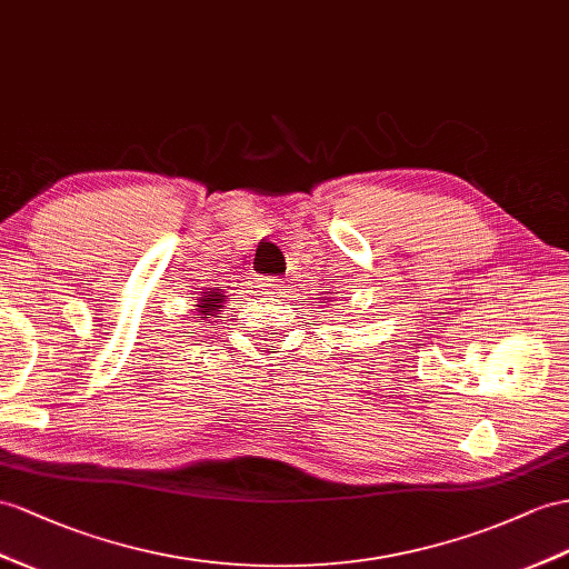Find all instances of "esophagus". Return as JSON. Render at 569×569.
<instances>
[{"label": "esophagus", "instance_id": "1", "mask_svg": "<svg viewBox=\"0 0 569 569\" xmlns=\"http://www.w3.org/2000/svg\"><path fill=\"white\" fill-rule=\"evenodd\" d=\"M283 279L281 276H264V279H261V288H264V293H269V296H279L281 290H283Z\"/></svg>", "mask_w": 569, "mask_h": 569}]
</instances>
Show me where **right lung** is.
Segmentation results:
<instances>
[{"label":"right lung","instance_id":"right-lung-1","mask_svg":"<svg viewBox=\"0 0 569 569\" xmlns=\"http://www.w3.org/2000/svg\"><path fill=\"white\" fill-rule=\"evenodd\" d=\"M207 305H211V300H207ZM213 308H218V305H213ZM213 308H211V310H213Z\"/></svg>","mask_w":569,"mask_h":569}]
</instances>
